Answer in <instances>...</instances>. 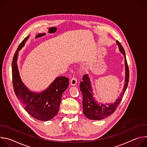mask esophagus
<instances>
[{
  "label": "esophagus",
  "mask_w": 147,
  "mask_h": 147,
  "mask_svg": "<svg viewBox=\"0 0 147 147\" xmlns=\"http://www.w3.org/2000/svg\"><path fill=\"white\" fill-rule=\"evenodd\" d=\"M70 83L71 86H76L77 83V79L76 77H73L70 80Z\"/></svg>",
  "instance_id": "esophagus-1"
}]
</instances>
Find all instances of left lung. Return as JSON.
Wrapping results in <instances>:
<instances>
[{
  "mask_svg": "<svg viewBox=\"0 0 147 147\" xmlns=\"http://www.w3.org/2000/svg\"><path fill=\"white\" fill-rule=\"evenodd\" d=\"M119 46L120 52L124 56L125 61V83L123 87V92L118 97L117 99L113 103L108 104H99L93 98L92 89L91 87V81L88 74H86L82 77V81L80 82V88L82 94V108L83 113L85 116L91 120H101L108 117L112 114L116 109L120 102L121 100L122 97L126 90L129 81V70L127 65L124 50L119 41H116Z\"/></svg>",
  "mask_w": 147,
  "mask_h": 147,
  "instance_id": "obj_1",
  "label": "left lung"
}]
</instances>
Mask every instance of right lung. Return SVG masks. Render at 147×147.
Listing matches in <instances>:
<instances>
[{
  "label": "right lung",
  "mask_w": 147,
  "mask_h": 147,
  "mask_svg": "<svg viewBox=\"0 0 147 147\" xmlns=\"http://www.w3.org/2000/svg\"><path fill=\"white\" fill-rule=\"evenodd\" d=\"M29 35L19 45L12 61V80L14 92L26 111L34 118L40 121H48L58 113L63 93L69 86V78L57 77L49 87L40 93L30 91L20 78L17 60L18 51L22 49Z\"/></svg>",
  "instance_id": "1"
}]
</instances>
